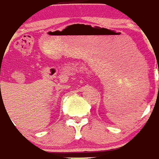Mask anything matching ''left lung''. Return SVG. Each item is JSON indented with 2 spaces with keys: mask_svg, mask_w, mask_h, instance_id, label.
<instances>
[{
  "mask_svg": "<svg viewBox=\"0 0 159 159\" xmlns=\"http://www.w3.org/2000/svg\"><path fill=\"white\" fill-rule=\"evenodd\" d=\"M158 74H159V66H158ZM158 89H159V85H158Z\"/></svg>",
  "mask_w": 159,
  "mask_h": 159,
  "instance_id": "8db88e82",
  "label": "left lung"
}]
</instances>
